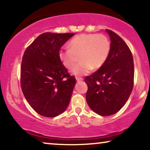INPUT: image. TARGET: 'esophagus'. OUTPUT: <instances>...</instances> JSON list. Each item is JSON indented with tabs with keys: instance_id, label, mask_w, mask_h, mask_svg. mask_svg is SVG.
I'll return each mask as SVG.
<instances>
[{
	"instance_id": "obj_1",
	"label": "esophagus",
	"mask_w": 150,
	"mask_h": 150,
	"mask_svg": "<svg viewBox=\"0 0 150 150\" xmlns=\"http://www.w3.org/2000/svg\"><path fill=\"white\" fill-rule=\"evenodd\" d=\"M76 81H77L78 82L82 81H83V78H81V77H79V76H76Z\"/></svg>"
}]
</instances>
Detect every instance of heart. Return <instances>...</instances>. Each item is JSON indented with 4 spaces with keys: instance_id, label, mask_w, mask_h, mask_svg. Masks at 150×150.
Listing matches in <instances>:
<instances>
[{
    "instance_id": "1",
    "label": "heart",
    "mask_w": 150,
    "mask_h": 150,
    "mask_svg": "<svg viewBox=\"0 0 150 150\" xmlns=\"http://www.w3.org/2000/svg\"><path fill=\"white\" fill-rule=\"evenodd\" d=\"M68 48L59 51V59L67 69H71L80 59L81 62L73 67L71 72L81 76L103 66L109 56L110 42L104 34L83 33L71 40Z\"/></svg>"
}]
</instances>
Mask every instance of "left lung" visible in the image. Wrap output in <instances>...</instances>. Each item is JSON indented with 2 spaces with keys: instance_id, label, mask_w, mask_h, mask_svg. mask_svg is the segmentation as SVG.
I'll return each mask as SVG.
<instances>
[{
  "instance_id": "1",
  "label": "left lung",
  "mask_w": 150,
  "mask_h": 150,
  "mask_svg": "<svg viewBox=\"0 0 150 150\" xmlns=\"http://www.w3.org/2000/svg\"><path fill=\"white\" fill-rule=\"evenodd\" d=\"M106 31L111 42L108 58L101 68L85 79L88 105L102 116L118 112L128 100L134 85V62L130 48L115 33Z\"/></svg>"
}]
</instances>
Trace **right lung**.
Returning a JSON list of instances; mask_svg holds the SVG:
<instances>
[{
	"label": "right lung",
	"instance_id": "obj_1",
	"mask_svg": "<svg viewBox=\"0 0 150 150\" xmlns=\"http://www.w3.org/2000/svg\"><path fill=\"white\" fill-rule=\"evenodd\" d=\"M74 33H44L24 51L20 68L22 93L41 115L54 117L66 109L76 79L59 57L61 46Z\"/></svg>",
	"mask_w": 150,
	"mask_h": 150
}]
</instances>
